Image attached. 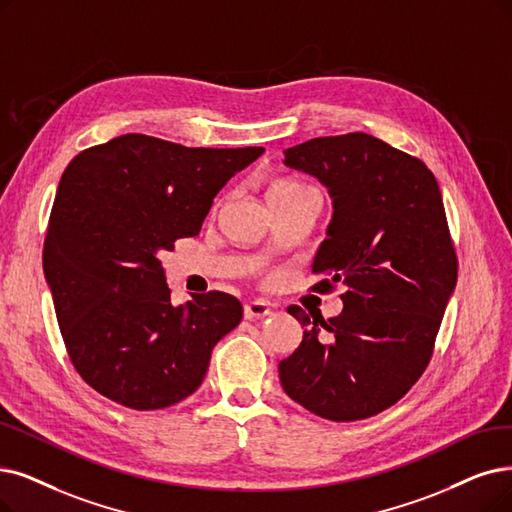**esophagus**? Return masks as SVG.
Listing matches in <instances>:
<instances>
[{
  "label": "esophagus",
  "instance_id": "1",
  "mask_svg": "<svg viewBox=\"0 0 512 512\" xmlns=\"http://www.w3.org/2000/svg\"><path fill=\"white\" fill-rule=\"evenodd\" d=\"M271 315V304L264 300H252L243 306V317L245 319H262Z\"/></svg>",
  "mask_w": 512,
  "mask_h": 512
}]
</instances>
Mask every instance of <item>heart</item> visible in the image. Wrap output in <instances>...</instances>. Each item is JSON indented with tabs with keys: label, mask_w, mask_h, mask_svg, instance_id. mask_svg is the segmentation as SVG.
I'll list each match as a JSON object with an SVG mask.
<instances>
[{
	"label": "heart",
	"mask_w": 512,
	"mask_h": 512,
	"mask_svg": "<svg viewBox=\"0 0 512 512\" xmlns=\"http://www.w3.org/2000/svg\"><path fill=\"white\" fill-rule=\"evenodd\" d=\"M304 191H311V187L302 185L298 180H290V178H283V180H275L271 189H269V199L271 197H290V195H298Z\"/></svg>",
	"instance_id": "1"
}]
</instances>
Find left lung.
I'll use <instances>...</instances> for the list:
<instances>
[{
  "instance_id": "1",
  "label": "left lung",
  "mask_w": 512,
  "mask_h": 512,
  "mask_svg": "<svg viewBox=\"0 0 512 512\" xmlns=\"http://www.w3.org/2000/svg\"><path fill=\"white\" fill-rule=\"evenodd\" d=\"M285 166L327 187L334 216L319 245L317 292L342 283V313L306 315L298 349L279 363L283 391L334 422L376 416L426 370L458 279L437 178L418 157L363 132L285 149Z\"/></svg>"
}]
</instances>
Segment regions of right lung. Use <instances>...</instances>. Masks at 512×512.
Returning <instances> with one entry per match:
<instances>
[{
    "mask_svg": "<svg viewBox=\"0 0 512 512\" xmlns=\"http://www.w3.org/2000/svg\"><path fill=\"white\" fill-rule=\"evenodd\" d=\"M262 153L124 134L73 157L52 206L44 273L71 363L94 391L140 412L197 391L243 309L224 292L174 306L159 254L195 237L218 191Z\"/></svg>",
    "mask_w": 512,
    "mask_h": 512,
    "instance_id": "right-lung-1",
    "label": "right lung"
}]
</instances>
